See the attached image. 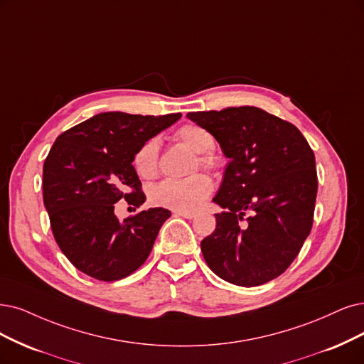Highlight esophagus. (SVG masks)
Here are the masks:
<instances>
[{
	"instance_id": "34e87169",
	"label": "esophagus",
	"mask_w": 364,
	"mask_h": 364,
	"mask_svg": "<svg viewBox=\"0 0 364 364\" xmlns=\"http://www.w3.org/2000/svg\"><path fill=\"white\" fill-rule=\"evenodd\" d=\"M173 216H180L184 219H193L196 214L193 211H173Z\"/></svg>"
}]
</instances>
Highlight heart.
I'll use <instances>...</instances> for the list:
<instances>
[{"mask_svg":"<svg viewBox=\"0 0 364 364\" xmlns=\"http://www.w3.org/2000/svg\"><path fill=\"white\" fill-rule=\"evenodd\" d=\"M177 139L199 153L198 164L200 168L213 169L216 161L208 154L214 148L213 134L200 126L184 124L177 133ZM160 142L157 138L144 141L134 151L132 165L142 180H153L159 172ZM213 192V181L205 173H196L183 180H164L150 189V200L156 207H164L175 211H195L205 203Z\"/></svg>","mask_w":364,"mask_h":364,"instance_id":"heart-1","label":"heart"}]
</instances>
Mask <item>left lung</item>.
Instances as JSON below:
<instances>
[{"instance_id":"obj_1","label":"left lung","mask_w":364,"mask_h":364,"mask_svg":"<svg viewBox=\"0 0 364 364\" xmlns=\"http://www.w3.org/2000/svg\"><path fill=\"white\" fill-rule=\"evenodd\" d=\"M187 118L207 129L230 159L213 199L225 211L200 241L204 259L230 284H267L292 264L311 234L318 192L312 148L294 124L255 106Z\"/></svg>"}]
</instances>
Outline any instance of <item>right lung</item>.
Masks as SVG:
<instances>
[{
  "instance_id": "obj_1",
  "label": "right lung",
  "mask_w": 364,
  "mask_h": 364,
  "mask_svg": "<svg viewBox=\"0 0 364 364\" xmlns=\"http://www.w3.org/2000/svg\"><path fill=\"white\" fill-rule=\"evenodd\" d=\"M180 117L103 112L53 142L43 165V203L53 238L79 272L114 282L146 261L171 211L150 208L119 222L114 204L123 198L144 204L133 154Z\"/></svg>"
}]
</instances>
